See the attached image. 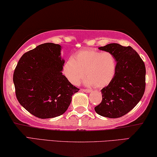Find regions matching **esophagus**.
Wrapping results in <instances>:
<instances>
[{"label":"esophagus","mask_w":157,"mask_h":157,"mask_svg":"<svg viewBox=\"0 0 157 157\" xmlns=\"http://www.w3.org/2000/svg\"><path fill=\"white\" fill-rule=\"evenodd\" d=\"M82 91H83L85 92H87V93H90V92H91L92 90H89V89H83V90H82Z\"/></svg>","instance_id":"obj_1"}]
</instances>
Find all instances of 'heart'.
<instances>
[{
    "label": "heart",
    "mask_w": 157,
    "mask_h": 157,
    "mask_svg": "<svg viewBox=\"0 0 157 157\" xmlns=\"http://www.w3.org/2000/svg\"><path fill=\"white\" fill-rule=\"evenodd\" d=\"M117 70V61L111 52L87 49L77 52L65 62L63 72L74 86H78L85 76L86 84L103 88L113 80Z\"/></svg>",
    "instance_id": "b5f03b06"
}]
</instances>
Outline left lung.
<instances>
[{"mask_svg":"<svg viewBox=\"0 0 157 157\" xmlns=\"http://www.w3.org/2000/svg\"><path fill=\"white\" fill-rule=\"evenodd\" d=\"M98 49L114 55L117 70L111 83L101 90L102 101L94 109L102 117H121L131 111L144 96L146 72L145 63L130 46L110 43Z\"/></svg>","mask_w":157,"mask_h":157,"instance_id":"obj_1","label":"left lung"}]
</instances>
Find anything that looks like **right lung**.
I'll return each instance as SVG.
<instances>
[{
    "label": "right lung",
    "mask_w": 157,
    "mask_h": 157,
    "mask_svg": "<svg viewBox=\"0 0 157 157\" xmlns=\"http://www.w3.org/2000/svg\"><path fill=\"white\" fill-rule=\"evenodd\" d=\"M59 44L46 43L25 53L13 71L19 103L30 114L49 119L65 113L79 89L63 75Z\"/></svg>",
    "instance_id": "add662e5"
}]
</instances>
